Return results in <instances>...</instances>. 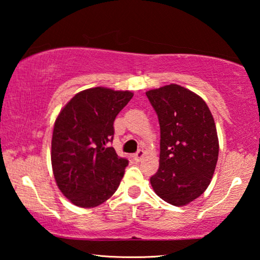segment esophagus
Segmentation results:
<instances>
[{
    "label": "esophagus",
    "mask_w": 260,
    "mask_h": 260,
    "mask_svg": "<svg viewBox=\"0 0 260 260\" xmlns=\"http://www.w3.org/2000/svg\"><path fill=\"white\" fill-rule=\"evenodd\" d=\"M143 156H144V151H143V150H139L138 152H135L134 155H133L134 159H135L136 161H140V160L143 158Z\"/></svg>",
    "instance_id": "34e87169"
}]
</instances>
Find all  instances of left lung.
Instances as JSON below:
<instances>
[{"label": "left lung", "mask_w": 260, "mask_h": 260, "mask_svg": "<svg viewBox=\"0 0 260 260\" xmlns=\"http://www.w3.org/2000/svg\"><path fill=\"white\" fill-rule=\"evenodd\" d=\"M146 94L160 126L159 169L150 183L167 203L186 205L209 187L217 165L219 141L212 113L203 99L174 83Z\"/></svg>", "instance_id": "8db88e82"}]
</instances>
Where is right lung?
Masks as SVG:
<instances>
[{
  "label": "right lung",
  "instance_id": "add662e5",
  "mask_svg": "<svg viewBox=\"0 0 260 260\" xmlns=\"http://www.w3.org/2000/svg\"><path fill=\"white\" fill-rule=\"evenodd\" d=\"M133 98L128 90L95 87L74 95L55 121L51 165L63 195L80 208H95L119 187L128 165L112 147L113 121Z\"/></svg>",
  "mask_w": 260,
  "mask_h": 260
}]
</instances>
